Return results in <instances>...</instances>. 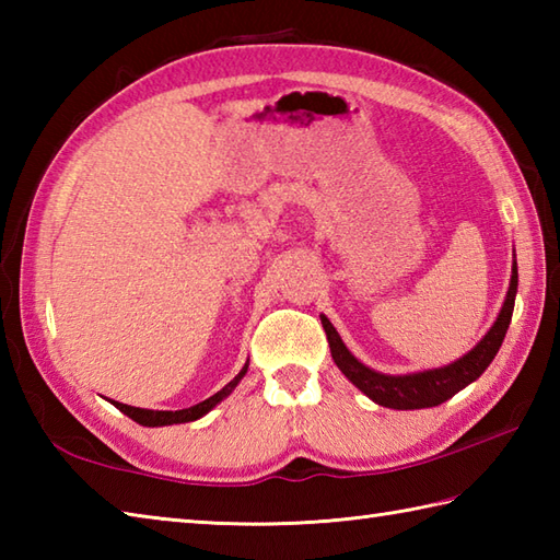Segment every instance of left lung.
I'll return each mask as SVG.
<instances>
[{"instance_id":"8db88e82","label":"left lung","mask_w":560,"mask_h":560,"mask_svg":"<svg viewBox=\"0 0 560 560\" xmlns=\"http://www.w3.org/2000/svg\"><path fill=\"white\" fill-rule=\"evenodd\" d=\"M515 293H517V261L513 265V277H510L505 303L501 307V313H498L493 327L489 329V335H486L469 353H464L459 361L443 368H433V371H421V373H409V375H385L363 365L347 349V343L341 341L339 331L331 327L329 319L325 315L319 317H323V327L327 331L331 359H335L339 371L347 375L365 397H371L375 404H380V407H387V409H401V411L428 409V407H438V404L447 401L450 397H455L459 389L474 383V380H477L486 368L491 365V361L495 359V353L505 339L510 319H513Z\"/></svg>"}]
</instances>
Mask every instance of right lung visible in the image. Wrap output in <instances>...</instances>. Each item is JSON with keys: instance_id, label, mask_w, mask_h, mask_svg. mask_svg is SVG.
Here are the masks:
<instances>
[{"instance_id": "right-lung-1", "label": "right lung", "mask_w": 560, "mask_h": 560, "mask_svg": "<svg viewBox=\"0 0 560 560\" xmlns=\"http://www.w3.org/2000/svg\"><path fill=\"white\" fill-rule=\"evenodd\" d=\"M247 373V363H245V368L241 373H237L229 385H225L223 389H219L217 395L213 397H209V399H205V401H199V404H195V407H189V409H180V411H151V409H139V407H129V404H122V401H113L117 409H120L122 413H127L129 419L132 421H137V423H141V425H173V423H187V421H197V419H201V416L205 413H209L213 407H217V404L221 401V399H225L231 395V392L235 389V385L241 383L243 380V375Z\"/></svg>"}]
</instances>
